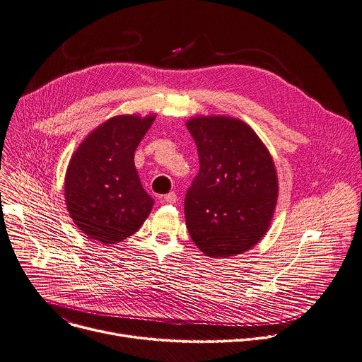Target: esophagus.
I'll return each mask as SVG.
<instances>
[{"label": "esophagus", "mask_w": 362, "mask_h": 362, "mask_svg": "<svg viewBox=\"0 0 362 362\" xmlns=\"http://www.w3.org/2000/svg\"><path fill=\"white\" fill-rule=\"evenodd\" d=\"M164 201H166L168 204H176L177 196H176L175 192H170V193H168L166 196H164Z\"/></svg>", "instance_id": "34e87169"}]
</instances>
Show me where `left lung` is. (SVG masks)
Listing matches in <instances>:
<instances>
[{"label":"left lung","instance_id":"1","mask_svg":"<svg viewBox=\"0 0 362 362\" xmlns=\"http://www.w3.org/2000/svg\"><path fill=\"white\" fill-rule=\"evenodd\" d=\"M199 173L185 196L193 243L208 257H233L266 234L277 202L273 158L241 119L198 117L186 124Z\"/></svg>","mask_w":362,"mask_h":362}]
</instances>
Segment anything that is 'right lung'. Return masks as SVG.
Returning a JSON list of instances; mask_svg holds the SVG:
<instances>
[{
  "mask_svg": "<svg viewBox=\"0 0 362 362\" xmlns=\"http://www.w3.org/2000/svg\"><path fill=\"white\" fill-rule=\"evenodd\" d=\"M154 117L118 115L83 140L64 180L68 211L90 240L115 244L133 235L153 208L134 166Z\"/></svg>",
  "mask_w": 362,
  "mask_h": 362,
  "instance_id": "obj_1",
  "label": "right lung"
}]
</instances>
